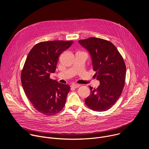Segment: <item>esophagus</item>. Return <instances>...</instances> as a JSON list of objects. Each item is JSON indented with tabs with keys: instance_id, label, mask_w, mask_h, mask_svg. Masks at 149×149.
Segmentation results:
<instances>
[{
	"instance_id": "1",
	"label": "esophagus",
	"mask_w": 149,
	"mask_h": 149,
	"mask_svg": "<svg viewBox=\"0 0 149 149\" xmlns=\"http://www.w3.org/2000/svg\"><path fill=\"white\" fill-rule=\"evenodd\" d=\"M80 86L78 84H72L71 86V88H78Z\"/></svg>"
}]
</instances>
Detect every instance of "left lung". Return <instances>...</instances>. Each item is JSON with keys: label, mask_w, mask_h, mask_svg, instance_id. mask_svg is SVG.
Masks as SVG:
<instances>
[{"label": "left lung", "mask_w": 149, "mask_h": 149, "mask_svg": "<svg viewBox=\"0 0 149 149\" xmlns=\"http://www.w3.org/2000/svg\"><path fill=\"white\" fill-rule=\"evenodd\" d=\"M78 42L90 54L95 76L100 81L97 88L90 87L91 94L85 103L95 111L107 110L119 98L124 87L126 67L123 58L107 40L91 37Z\"/></svg>", "instance_id": "8db88e82"}]
</instances>
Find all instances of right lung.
<instances>
[{
    "label": "right lung",
    "mask_w": 149,
    "mask_h": 149,
    "mask_svg": "<svg viewBox=\"0 0 149 149\" xmlns=\"http://www.w3.org/2000/svg\"><path fill=\"white\" fill-rule=\"evenodd\" d=\"M73 41L52 40L36 44L29 52L21 72V82L25 93L39 113L51 116L61 111L70 90L68 84L50 78L54 73L63 51Z\"/></svg>",
    "instance_id": "1"
}]
</instances>
